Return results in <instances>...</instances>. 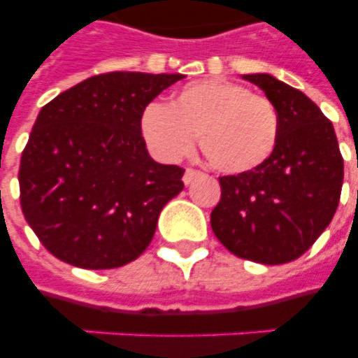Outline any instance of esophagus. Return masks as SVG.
<instances>
[{"label":"esophagus","mask_w":358,"mask_h":358,"mask_svg":"<svg viewBox=\"0 0 358 358\" xmlns=\"http://www.w3.org/2000/svg\"><path fill=\"white\" fill-rule=\"evenodd\" d=\"M201 176V173L199 171H193V169H185V173H184V184L185 185H189L191 182L195 178H199Z\"/></svg>","instance_id":"esophagus-1"}]
</instances>
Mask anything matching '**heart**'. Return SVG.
<instances>
[{"mask_svg": "<svg viewBox=\"0 0 358 358\" xmlns=\"http://www.w3.org/2000/svg\"><path fill=\"white\" fill-rule=\"evenodd\" d=\"M278 129L271 100L229 80L195 81L169 108L150 103L141 117L143 139L159 159L176 162L189 154L199 135L208 163L227 174L264 165L275 152Z\"/></svg>", "mask_w": 358, "mask_h": 358, "instance_id": "1", "label": "heart"}]
</instances>
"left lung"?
I'll return each mask as SVG.
<instances>
[{
  "label": "left lung",
  "mask_w": 358,
  "mask_h": 358,
  "mask_svg": "<svg viewBox=\"0 0 358 358\" xmlns=\"http://www.w3.org/2000/svg\"><path fill=\"white\" fill-rule=\"evenodd\" d=\"M277 108L275 152L255 171L219 178L221 201L210 215L213 234L245 260L278 266L299 258L338 208L344 159L322 109L271 74H243Z\"/></svg>",
  "instance_id": "obj_1"
}]
</instances>
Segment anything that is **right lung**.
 <instances>
[{
    "mask_svg": "<svg viewBox=\"0 0 358 358\" xmlns=\"http://www.w3.org/2000/svg\"><path fill=\"white\" fill-rule=\"evenodd\" d=\"M182 74L109 72L87 78L41 109L20 162V204L42 245L83 269L143 255L184 169L154 162L141 117Z\"/></svg>",
    "mask_w": 358,
    "mask_h": 358,
    "instance_id": "right-lung-1",
    "label": "right lung"
}]
</instances>
